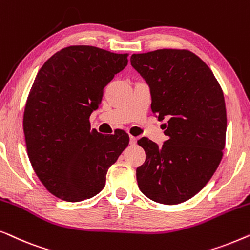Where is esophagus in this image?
Segmentation results:
<instances>
[{"mask_svg":"<svg viewBox=\"0 0 250 250\" xmlns=\"http://www.w3.org/2000/svg\"><path fill=\"white\" fill-rule=\"evenodd\" d=\"M136 141H138V139H136L135 136H133V135L129 136V143H131V145H135Z\"/></svg>","mask_w":250,"mask_h":250,"instance_id":"34e87169","label":"esophagus"}]
</instances>
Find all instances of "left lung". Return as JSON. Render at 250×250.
I'll return each mask as SVG.
<instances>
[{
    "instance_id": "left-lung-1",
    "label": "left lung",
    "mask_w": 250,
    "mask_h": 250,
    "mask_svg": "<svg viewBox=\"0 0 250 250\" xmlns=\"http://www.w3.org/2000/svg\"><path fill=\"white\" fill-rule=\"evenodd\" d=\"M131 64L151 90V110L167 119L162 146L138 143L146 162L136 168L141 192L156 203L176 205L206 186L220 165L227 135L223 91L210 68L189 50L132 54Z\"/></svg>"
}]
</instances>
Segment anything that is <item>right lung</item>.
I'll list each match as a JSON object with an SVG mask.
<instances>
[{
  "instance_id": "1",
  "label": "right lung",
  "mask_w": 250,
  "mask_h": 250,
  "mask_svg": "<svg viewBox=\"0 0 250 250\" xmlns=\"http://www.w3.org/2000/svg\"><path fill=\"white\" fill-rule=\"evenodd\" d=\"M128 53L90 45L58 51L37 73L23 111L29 162L46 190L77 203L104 188L105 175L128 146L123 129L100 134L91 128L104 86L127 64Z\"/></svg>"
}]
</instances>
